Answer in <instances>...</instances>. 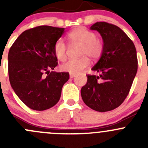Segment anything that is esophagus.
<instances>
[{
  "instance_id": "esophagus-1",
  "label": "esophagus",
  "mask_w": 148,
  "mask_h": 148,
  "mask_svg": "<svg viewBox=\"0 0 148 148\" xmlns=\"http://www.w3.org/2000/svg\"><path fill=\"white\" fill-rule=\"evenodd\" d=\"M75 77V74H69V77L70 78H74Z\"/></svg>"
}]
</instances>
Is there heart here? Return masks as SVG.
<instances>
[{
    "label": "heart",
    "mask_w": 148,
    "mask_h": 148,
    "mask_svg": "<svg viewBox=\"0 0 148 148\" xmlns=\"http://www.w3.org/2000/svg\"><path fill=\"white\" fill-rule=\"evenodd\" d=\"M67 38L71 44L81 45L79 56L77 59H70L60 66L61 71L77 74L87 68L90 64L88 57L92 60H97L104 51V42L101 38L96 37L93 31L84 28H77L67 34ZM53 53L59 61L65 60L66 57V46L63 40L59 39L53 45Z\"/></svg>",
    "instance_id": "obj_1"
}]
</instances>
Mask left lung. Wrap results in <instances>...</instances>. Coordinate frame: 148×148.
Wrapping results in <instances>:
<instances>
[{
	"mask_svg": "<svg viewBox=\"0 0 148 148\" xmlns=\"http://www.w3.org/2000/svg\"><path fill=\"white\" fill-rule=\"evenodd\" d=\"M90 29L100 34L104 48L92 69L98 74L86 75L81 95L88 107L104 112L118 107L127 97L138 71L137 51L132 40L115 25L97 22Z\"/></svg>",
	"mask_w": 148,
	"mask_h": 148,
	"instance_id": "1",
	"label": "left lung"
}]
</instances>
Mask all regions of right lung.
<instances>
[{
  "instance_id": "obj_1",
  "label": "right lung",
  "mask_w": 148,
  "mask_h": 148,
  "mask_svg": "<svg viewBox=\"0 0 148 148\" xmlns=\"http://www.w3.org/2000/svg\"><path fill=\"white\" fill-rule=\"evenodd\" d=\"M64 28L40 26L23 31L8 52L10 85L19 99L34 110L43 111L59 101L68 72H56L53 45Z\"/></svg>"
}]
</instances>
